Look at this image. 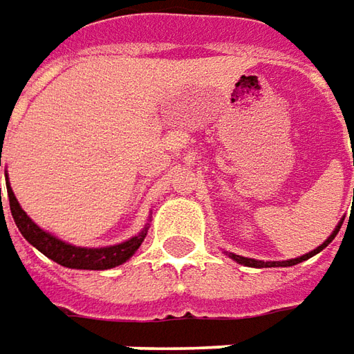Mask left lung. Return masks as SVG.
Returning a JSON list of instances; mask_svg holds the SVG:
<instances>
[{"mask_svg": "<svg viewBox=\"0 0 354 354\" xmlns=\"http://www.w3.org/2000/svg\"><path fill=\"white\" fill-rule=\"evenodd\" d=\"M353 198H354V189H353ZM341 225H343V219L339 221V225L335 227V231L329 235V237L323 241L322 245L317 247V249H313L311 252H306V254H301V257H298V259H290V261H257V259H247V257H241V254H235V252H227V250H223L229 259H233L235 262H239V264H243V266H250V268H272V266H294V264H299V262L308 261V259H311L313 254H317V252H322L333 239H335V235L339 233V229H341Z\"/></svg>", "mask_w": 354, "mask_h": 354, "instance_id": "obj_1", "label": "left lung"}]
</instances>
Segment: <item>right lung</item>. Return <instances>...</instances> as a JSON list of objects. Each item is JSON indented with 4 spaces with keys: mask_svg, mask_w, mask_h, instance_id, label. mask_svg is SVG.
I'll return each mask as SVG.
<instances>
[{
    "mask_svg": "<svg viewBox=\"0 0 354 354\" xmlns=\"http://www.w3.org/2000/svg\"><path fill=\"white\" fill-rule=\"evenodd\" d=\"M0 166H1V151H0ZM7 178V176H6ZM7 198H9V207L13 221L19 227L21 235L31 243L37 250H41L44 257H48L50 261L58 262L60 266L66 268H78V270H107V268H115L119 264L127 262L147 237L151 223L142 227L139 235L127 239L119 245H109V247H76L70 245L62 239L55 237L53 233L44 231L32 221L29 215L23 212V207L19 205L17 198L13 194V189L9 186V178H7ZM0 203H1V188H0Z\"/></svg>",
    "mask_w": 354,
    "mask_h": 354,
    "instance_id": "obj_1",
    "label": "right lung"
}]
</instances>
